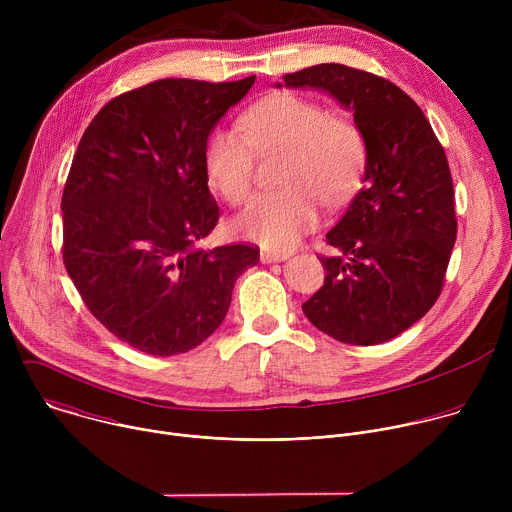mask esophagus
Returning a JSON list of instances; mask_svg holds the SVG:
<instances>
[{
    "label": "esophagus",
    "instance_id": "obj_1",
    "mask_svg": "<svg viewBox=\"0 0 512 512\" xmlns=\"http://www.w3.org/2000/svg\"><path fill=\"white\" fill-rule=\"evenodd\" d=\"M261 263H279V261H285L287 255L285 253H271V251H261L259 255Z\"/></svg>",
    "mask_w": 512,
    "mask_h": 512
}]
</instances>
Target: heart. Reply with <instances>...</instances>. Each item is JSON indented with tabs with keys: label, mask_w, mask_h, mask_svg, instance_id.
Instances as JSON below:
<instances>
[{
	"label": "heart",
	"mask_w": 512,
	"mask_h": 512,
	"mask_svg": "<svg viewBox=\"0 0 512 512\" xmlns=\"http://www.w3.org/2000/svg\"><path fill=\"white\" fill-rule=\"evenodd\" d=\"M241 128L212 133L204 168L218 194L241 204L253 188L255 152L283 154L277 176L283 188L257 196L235 221L237 235L263 249H294L320 221L316 196L336 206L360 186L367 160L360 131L316 101L275 93L243 113Z\"/></svg>",
	"instance_id": "b5f03b06"
}]
</instances>
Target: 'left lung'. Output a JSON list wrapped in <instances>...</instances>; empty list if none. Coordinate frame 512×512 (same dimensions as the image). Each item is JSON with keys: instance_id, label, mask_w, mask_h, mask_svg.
I'll return each mask as SVG.
<instances>
[{"instance_id": "1", "label": "left lung", "mask_w": 512, "mask_h": 512, "mask_svg": "<svg viewBox=\"0 0 512 512\" xmlns=\"http://www.w3.org/2000/svg\"><path fill=\"white\" fill-rule=\"evenodd\" d=\"M283 85L334 97L352 111L367 150L364 186L326 235L338 255L320 257L324 285L302 310L344 344L387 342L442 294L458 233L446 152L417 103L371 72L316 64Z\"/></svg>"}]
</instances>
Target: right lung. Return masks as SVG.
<instances>
[{"label": "right lung", "instance_id": "obj_1", "mask_svg": "<svg viewBox=\"0 0 512 512\" xmlns=\"http://www.w3.org/2000/svg\"><path fill=\"white\" fill-rule=\"evenodd\" d=\"M164 79L109 101L81 137L62 192V259L91 314L154 356L223 324L253 245L200 249L218 223L204 150L253 87Z\"/></svg>", "mask_w": 512, "mask_h": 512}]
</instances>
